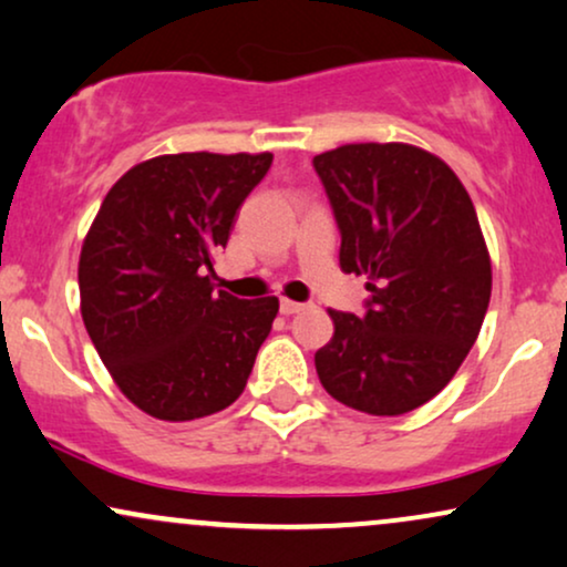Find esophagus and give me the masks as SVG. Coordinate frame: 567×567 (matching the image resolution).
<instances>
[{"label": "esophagus", "instance_id": "34e87169", "mask_svg": "<svg viewBox=\"0 0 567 567\" xmlns=\"http://www.w3.org/2000/svg\"><path fill=\"white\" fill-rule=\"evenodd\" d=\"M306 308H308V303H296V300H290V298L279 300V311H282L285 317H292V313L306 311Z\"/></svg>", "mask_w": 567, "mask_h": 567}]
</instances>
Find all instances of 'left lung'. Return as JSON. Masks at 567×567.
Masks as SVG:
<instances>
[{"label":"left lung","mask_w":567,"mask_h":567,"mask_svg":"<svg viewBox=\"0 0 567 567\" xmlns=\"http://www.w3.org/2000/svg\"><path fill=\"white\" fill-rule=\"evenodd\" d=\"M340 267L367 275V313L332 311L317 374L342 405L400 415L447 386L476 342L492 264L468 190L440 156L408 143H348L313 156Z\"/></svg>","instance_id":"8db88e82"}]
</instances>
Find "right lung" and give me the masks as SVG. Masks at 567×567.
Wrapping results in <instances>:
<instances>
[{"label":"right lung","instance_id":"obj_1","mask_svg":"<svg viewBox=\"0 0 567 567\" xmlns=\"http://www.w3.org/2000/svg\"><path fill=\"white\" fill-rule=\"evenodd\" d=\"M271 154H164L106 193L78 264L85 332L143 413L193 421L240 398L279 311L214 290V254Z\"/></svg>","mask_w":567,"mask_h":567}]
</instances>
